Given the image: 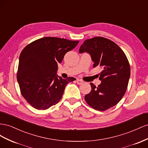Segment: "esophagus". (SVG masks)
Returning a JSON list of instances; mask_svg holds the SVG:
<instances>
[{
    "instance_id": "34e87169",
    "label": "esophagus",
    "mask_w": 148,
    "mask_h": 148,
    "mask_svg": "<svg viewBox=\"0 0 148 148\" xmlns=\"http://www.w3.org/2000/svg\"><path fill=\"white\" fill-rule=\"evenodd\" d=\"M76 82H77V84H83V81H81V80H80V79H77V81H76Z\"/></svg>"
}]
</instances>
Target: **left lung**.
<instances>
[{
  "label": "left lung",
  "instance_id": "left-lung-1",
  "mask_svg": "<svg viewBox=\"0 0 148 148\" xmlns=\"http://www.w3.org/2000/svg\"><path fill=\"white\" fill-rule=\"evenodd\" d=\"M90 55L93 67H100V85L90 83L92 90L85 100L97 110L105 111L115 106L125 95L130 77V66L127 58L116 43L103 37H95L84 42L79 53Z\"/></svg>",
  "mask_w": 148,
  "mask_h": 148
}]
</instances>
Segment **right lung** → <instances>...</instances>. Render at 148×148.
I'll return each instance as SVG.
<instances>
[{"label": "right lung", "instance_id": "obj_1", "mask_svg": "<svg viewBox=\"0 0 148 148\" xmlns=\"http://www.w3.org/2000/svg\"><path fill=\"white\" fill-rule=\"evenodd\" d=\"M79 41L45 37L33 41L21 52L17 81L21 94L28 103L38 110H46L58 103L71 77L62 79L56 74L58 64Z\"/></svg>", "mask_w": 148, "mask_h": 148}]
</instances>
